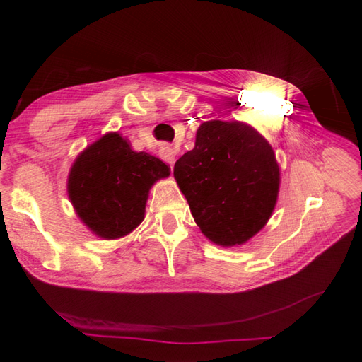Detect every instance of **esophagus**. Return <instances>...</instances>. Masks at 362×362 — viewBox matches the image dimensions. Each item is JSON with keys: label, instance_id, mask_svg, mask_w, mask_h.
Segmentation results:
<instances>
[{"label": "esophagus", "instance_id": "1", "mask_svg": "<svg viewBox=\"0 0 362 362\" xmlns=\"http://www.w3.org/2000/svg\"><path fill=\"white\" fill-rule=\"evenodd\" d=\"M158 156H160L161 160H164L169 164H173L175 160H177V158H175V157H177V154H175V151L170 145H161L160 149H158Z\"/></svg>", "mask_w": 362, "mask_h": 362}]
</instances>
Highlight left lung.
<instances>
[{
  "label": "left lung",
  "instance_id": "left-lung-1",
  "mask_svg": "<svg viewBox=\"0 0 362 362\" xmlns=\"http://www.w3.org/2000/svg\"><path fill=\"white\" fill-rule=\"evenodd\" d=\"M173 175L201 231L221 246L254 237L278 199L275 152L258 131L240 122H204Z\"/></svg>",
  "mask_w": 362,
  "mask_h": 362
}]
</instances>
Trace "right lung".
<instances>
[{
    "label": "right lung",
    "mask_w": 362,
    "mask_h": 362,
    "mask_svg": "<svg viewBox=\"0 0 362 362\" xmlns=\"http://www.w3.org/2000/svg\"><path fill=\"white\" fill-rule=\"evenodd\" d=\"M169 173L160 158L133 151L127 140L110 133L75 160L68 192L81 221L96 235L112 240L141 223L151 185Z\"/></svg>",
    "instance_id": "1"
}]
</instances>
